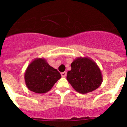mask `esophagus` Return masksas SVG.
<instances>
[{
  "label": "esophagus",
  "instance_id": "esophagus-1",
  "mask_svg": "<svg viewBox=\"0 0 127 127\" xmlns=\"http://www.w3.org/2000/svg\"><path fill=\"white\" fill-rule=\"evenodd\" d=\"M61 75L62 77H65L67 76V72H63L61 73Z\"/></svg>",
  "mask_w": 127,
  "mask_h": 127
}]
</instances>
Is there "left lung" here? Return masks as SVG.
<instances>
[{
	"instance_id": "1",
	"label": "left lung",
	"mask_w": 127,
	"mask_h": 127,
	"mask_svg": "<svg viewBox=\"0 0 127 127\" xmlns=\"http://www.w3.org/2000/svg\"><path fill=\"white\" fill-rule=\"evenodd\" d=\"M70 66L71 70L67 72V79L76 92L88 94L101 85L103 79L100 69L90 58L77 57Z\"/></svg>"
}]
</instances>
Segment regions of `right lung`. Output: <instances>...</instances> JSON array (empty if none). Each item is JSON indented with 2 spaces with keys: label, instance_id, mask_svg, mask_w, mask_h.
Here are the masks:
<instances>
[{
  "label": "right lung",
  "instance_id": "add662e5",
  "mask_svg": "<svg viewBox=\"0 0 127 127\" xmlns=\"http://www.w3.org/2000/svg\"><path fill=\"white\" fill-rule=\"evenodd\" d=\"M24 77L29 90L37 94H44L61 78V74L48 64L45 58H37L28 65Z\"/></svg>",
  "mask_w": 127,
  "mask_h": 127
}]
</instances>
